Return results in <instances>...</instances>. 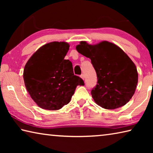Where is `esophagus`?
Masks as SVG:
<instances>
[{
	"label": "esophagus",
	"instance_id": "1",
	"mask_svg": "<svg viewBox=\"0 0 153 153\" xmlns=\"http://www.w3.org/2000/svg\"><path fill=\"white\" fill-rule=\"evenodd\" d=\"M80 77H81L83 79H84V74H82L81 76H80Z\"/></svg>",
	"mask_w": 153,
	"mask_h": 153
}]
</instances>
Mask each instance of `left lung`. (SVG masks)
I'll use <instances>...</instances> for the list:
<instances>
[{"label": "left lung", "instance_id": "1", "mask_svg": "<svg viewBox=\"0 0 153 153\" xmlns=\"http://www.w3.org/2000/svg\"><path fill=\"white\" fill-rule=\"evenodd\" d=\"M76 50L90 59L97 76L91 94L98 105L115 109L128 103L135 92L138 75L130 58L113 43L103 41L90 45L81 42Z\"/></svg>", "mask_w": 153, "mask_h": 153}]
</instances>
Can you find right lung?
Masks as SVG:
<instances>
[{"label": "right lung", "mask_w": 153, "mask_h": 153, "mask_svg": "<svg viewBox=\"0 0 153 153\" xmlns=\"http://www.w3.org/2000/svg\"><path fill=\"white\" fill-rule=\"evenodd\" d=\"M69 48L64 42L42 46L31 56L24 70L27 92L40 108L59 110L68 104L83 79L74 74L72 63L65 59Z\"/></svg>", "instance_id": "obj_1"}]
</instances>
